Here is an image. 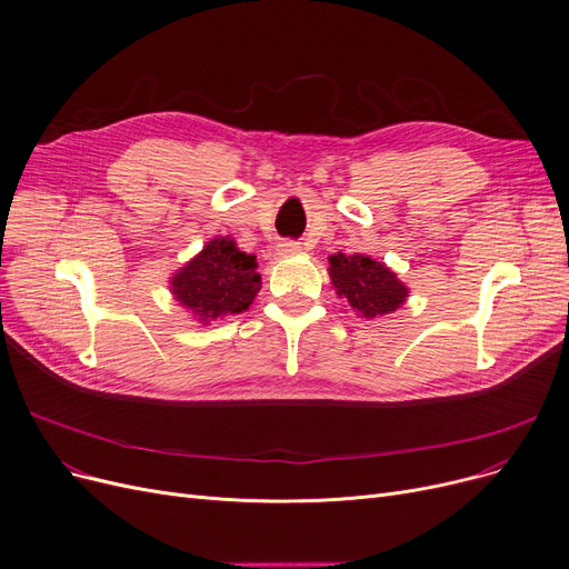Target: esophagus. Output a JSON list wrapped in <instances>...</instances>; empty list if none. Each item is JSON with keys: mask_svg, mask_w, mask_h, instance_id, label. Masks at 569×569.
<instances>
[{"mask_svg": "<svg viewBox=\"0 0 569 569\" xmlns=\"http://www.w3.org/2000/svg\"><path fill=\"white\" fill-rule=\"evenodd\" d=\"M298 250H300V246H298L296 241H280V243H278V254H282V257L293 254V252H298Z\"/></svg>", "mask_w": 569, "mask_h": 569, "instance_id": "obj_1", "label": "esophagus"}]
</instances>
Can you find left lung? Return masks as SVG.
<instances>
[{
    "label": "left lung",
    "instance_id": "obj_1",
    "mask_svg": "<svg viewBox=\"0 0 569 569\" xmlns=\"http://www.w3.org/2000/svg\"><path fill=\"white\" fill-rule=\"evenodd\" d=\"M330 280L338 293L345 296L349 306L365 319L395 312L409 293L390 269L362 254H332Z\"/></svg>",
    "mask_w": 569,
    "mask_h": 569
}]
</instances>
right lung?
<instances>
[{
	"mask_svg": "<svg viewBox=\"0 0 569 569\" xmlns=\"http://www.w3.org/2000/svg\"><path fill=\"white\" fill-rule=\"evenodd\" d=\"M261 289L257 261L229 239H213L174 276L172 291L202 321L248 310Z\"/></svg>",
	"mask_w": 569,
	"mask_h": 569,
	"instance_id": "right-lung-1",
	"label": "right lung"
}]
</instances>
